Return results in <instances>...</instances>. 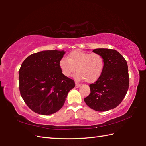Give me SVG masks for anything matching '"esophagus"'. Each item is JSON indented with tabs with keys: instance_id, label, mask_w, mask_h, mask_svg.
Masks as SVG:
<instances>
[{
	"instance_id": "34e87169",
	"label": "esophagus",
	"mask_w": 146,
	"mask_h": 146,
	"mask_svg": "<svg viewBox=\"0 0 146 146\" xmlns=\"http://www.w3.org/2000/svg\"><path fill=\"white\" fill-rule=\"evenodd\" d=\"M80 86H81V85H80V83H78L77 82L75 83V87L76 88H78V87H80Z\"/></svg>"
}]
</instances>
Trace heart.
I'll use <instances>...</instances> for the list:
<instances>
[{
	"mask_svg": "<svg viewBox=\"0 0 146 146\" xmlns=\"http://www.w3.org/2000/svg\"><path fill=\"white\" fill-rule=\"evenodd\" d=\"M60 68L65 76L69 77L75 73L76 78L85 80L87 83H93L100 78L104 66V60L98 53H90L76 50L71 52L68 58H63L60 61Z\"/></svg>",
	"mask_w": 146,
	"mask_h": 146,
	"instance_id": "heart-1",
	"label": "heart"
}]
</instances>
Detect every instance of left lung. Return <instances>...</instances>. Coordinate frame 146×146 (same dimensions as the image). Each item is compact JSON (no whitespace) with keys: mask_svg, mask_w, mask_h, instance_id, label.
Returning <instances> with one entry per match:
<instances>
[{"mask_svg":"<svg viewBox=\"0 0 146 146\" xmlns=\"http://www.w3.org/2000/svg\"><path fill=\"white\" fill-rule=\"evenodd\" d=\"M102 56L104 66L102 75L89 85L90 94L84 101L92 109L107 111L117 107L124 98L129 86L128 66L123 56L111 49H95Z\"/></svg>","mask_w":146,"mask_h":146,"instance_id":"left-lung-1","label":"left lung"}]
</instances>
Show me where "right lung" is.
I'll return each mask as SVG.
<instances>
[{
  "mask_svg": "<svg viewBox=\"0 0 146 146\" xmlns=\"http://www.w3.org/2000/svg\"><path fill=\"white\" fill-rule=\"evenodd\" d=\"M64 51H43L29 56L19 70V91L31 110L51 115L63 106L67 95L75 86L60 68Z\"/></svg>",
  "mask_w": 146,
  "mask_h": 146,
  "instance_id": "add662e5",
  "label": "right lung"
}]
</instances>
